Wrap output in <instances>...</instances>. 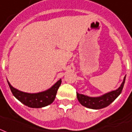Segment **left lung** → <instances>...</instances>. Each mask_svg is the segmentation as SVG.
I'll return each mask as SVG.
<instances>
[{"label":"left lung","mask_w":132,"mask_h":132,"mask_svg":"<svg viewBox=\"0 0 132 132\" xmlns=\"http://www.w3.org/2000/svg\"><path fill=\"white\" fill-rule=\"evenodd\" d=\"M125 77L126 75L125 76L122 84H120L119 88H118L116 90L108 92L98 97H90L88 95L77 93V100L82 106L88 109H100L106 107L111 103H112L121 93L125 82Z\"/></svg>","instance_id":"left-lung-1"}]
</instances>
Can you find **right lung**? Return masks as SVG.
<instances>
[{
	"instance_id": "obj_1",
	"label": "right lung",
	"mask_w": 132,
	"mask_h": 132,
	"mask_svg": "<svg viewBox=\"0 0 132 132\" xmlns=\"http://www.w3.org/2000/svg\"><path fill=\"white\" fill-rule=\"evenodd\" d=\"M7 83L13 95L21 103L30 108H42L52 104L55 100L57 90L62 83V79H59L47 90L35 93H26L18 90L13 87L8 80Z\"/></svg>"
}]
</instances>
